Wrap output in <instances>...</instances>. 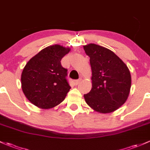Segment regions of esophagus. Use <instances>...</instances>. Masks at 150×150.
<instances>
[{
	"label": "esophagus",
	"instance_id": "1",
	"mask_svg": "<svg viewBox=\"0 0 150 150\" xmlns=\"http://www.w3.org/2000/svg\"><path fill=\"white\" fill-rule=\"evenodd\" d=\"M81 79H77V80H76V81H74V83L76 85H78L79 83H80V82H81Z\"/></svg>",
	"mask_w": 150,
	"mask_h": 150
}]
</instances>
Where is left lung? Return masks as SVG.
I'll return each mask as SVG.
<instances>
[{"label":"left lung","instance_id":"1","mask_svg":"<svg viewBox=\"0 0 150 150\" xmlns=\"http://www.w3.org/2000/svg\"><path fill=\"white\" fill-rule=\"evenodd\" d=\"M89 56L92 88L84 94L90 107L103 114L119 109L127 101L131 88V75L126 64L111 50L94 43L83 46Z\"/></svg>","mask_w":150,"mask_h":150}]
</instances>
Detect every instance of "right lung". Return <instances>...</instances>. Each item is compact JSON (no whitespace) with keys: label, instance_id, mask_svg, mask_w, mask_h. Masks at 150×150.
<instances>
[{"label":"right lung","instance_id":"obj_1","mask_svg":"<svg viewBox=\"0 0 150 150\" xmlns=\"http://www.w3.org/2000/svg\"><path fill=\"white\" fill-rule=\"evenodd\" d=\"M70 51L60 45L48 46L33 56L24 67L21 87L27 99L41 109H51L62 103L70 90L67 69L61 60Z\"/></svg>","mask_w":150,"mask_h":150}]
</instances>
